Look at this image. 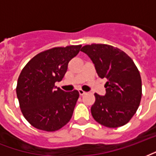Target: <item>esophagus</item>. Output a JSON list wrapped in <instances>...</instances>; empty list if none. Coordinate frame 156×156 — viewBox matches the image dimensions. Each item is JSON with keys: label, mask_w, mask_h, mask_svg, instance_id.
Segmentation results:
<instances>
[{"label": "esophagus", "mask_w": 156, "mask_h": 156, "mask_svg": "<svg viewBox=\"0 0 156 156\" xmlns=\"http://www.w3.org/2000/svg\"><path fill=\"white\" fill-rule=\"evenodd\" d=\"M78 93H79V95L80 96H83L85 93H86V92H84V91H83L82 89H79L78 90Z\"/></svg>", "instance_id": "esophagus-1"}]
</instances>
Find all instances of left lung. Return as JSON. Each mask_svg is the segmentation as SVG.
I'll list each match as a JSON object with an SVG mask.
<instances>
[{"mask_svg":"<svg viewBox=\"0 0 156 156\" xmlns=\"http://www.w3.org/2000/svg\"><path fill=\"white\" fill-rule=\"evenodd\" d=\"M81 51L93 61L99 77L107 79L105 96L94 94L93 117L107 127L126 125L136 112L142 95L141 78L136 64L125 52L108 44H87Z\"/></svg>","mask_w":156,"mask_h":156,"instance_id":"8db88e82","label":"left lung"}]
</instances>
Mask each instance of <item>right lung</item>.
I'll use <instances>...</instances> for the list:
<instances>
[{"label": "right lung", "mask_w": 156, "mask_h": 156, "mask_svg": "<svg viewBox=\"0 0 156 156\" xmlns=\"http://www.w3.org/2000/svg\"><path fill=\"white\" fill-rule=\"evenodd\" d=\"M82 45L56 47L35 55L18 78L16 95L23 116L34 127L55 131L70 121L78 101L77 90L64 92L55 86Z\"/></svg>", "instance_id": "right-lung-1"}]
</instances>
